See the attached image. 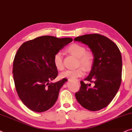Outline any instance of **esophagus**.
Instances as JSON below:
<instances>
[{
    "label": "esophagus",
    "instance_id": "esophagus-1",
    "mask_svg": "<svg viewBox=\"0 0 132 132\" xmlns=\"http://www.w3.org/2000/svg\"><path fill=\"white\" fill-rule=\"evenodd\" d=\"M76 81L78 82V83H80V81H79V80H76Z\"/></svg>",
    "mask_w": 132,
    "mask_h": 132
}]
</instances>
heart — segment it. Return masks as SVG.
Masks as SVG:
<instances>
[{
    "label": "heart",
    "instance_id": "heart-1",
    "mask_svg": "<svg viewBox=\"0 0 132 132\" xmlns=\"http://www.w3.org/2000/svg\"><path fill=\"white\" fill-rule=\"evenodd\" d=\"M67 51L72 55L78 58V65H81L84 69L89 70L92 66L94 63V56L90 52H86V48L83 46L77 43H73L70 45ZM54 63L58 70H62L64 68L63 63V55L60 52H57L54 57ZM84 74V71L81 68L75 69L66 70L61 73L62 78L75 79L81 77Z\"/></svg>",
    "mask_w": 132,
    "mask_h": 132
}]
</instances>
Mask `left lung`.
Instances as JSON below:
<instances>
[{
    "label": "left lung",
    "mask_w": 132,
    "mask_h": 132,
    "mask_svg": "<svg viewBox=\"0 0 132 132\" xmlns=\"http://www.w3.org/2000/svg\"><path fill=\"white\" fill-rule=\"evenodd\" d=\"M75 41L88 46L94 55L91 71L81 81L80 90L75 93L77 101L87 110L97 111L108 106L115 97L121 82L122 57L117 45L106 37L98 34L77 37Z\"/></svg>",
    "instance_id": "8db88e82"
}]
</instances>
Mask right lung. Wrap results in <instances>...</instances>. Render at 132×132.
Masks as SVG:
<instances>
[{"label": "right lung", "instance_id": "right-lung-1", "mask_svg": "<svg viewBox=\"0 0 132 132\" xmlns=\"http://www.w3.org/2000/svg\"><path fill=\"white\" fill-rule=\"evenodd\" d=\"M72 41V38L44 36L24 42L19 48L13 61L14 81L19 98L30 110L43 112L55 103L68 79L50 82L58 75L54 57Z\"/></svg>", "mask_w": 132, "mask_h": 132}]
</instances>
